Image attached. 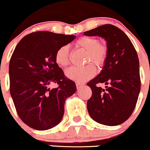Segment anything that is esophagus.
I'll return each instance as SVG.
<instances>
[{
    "label": "esophagus",
    "mask_w": 150,
    "mask_h": 150,
    "mask_svg": "<svg viewBox=\"0 0 150 150\" xmlns=\"http://www.w3.org/2000/svg\"><path fill=\"white\" fill-rule=\"evenodd\" d=\"M84 86V84H83V83H76V87H77V89L79 90L82 87H83Z\"/></svg>",
    "instance_id": "obj_1"
}]
</instances>
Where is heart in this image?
I'll use <instances>...</instances> for the list:
<instances>
[{
  "label": "heart",
  "mask_w": 150,
  "mask_h": 150,
  "mask_svg": "<svg viewBox=\"0 0 150 150\" xmlns=\"http://www.w3.org/2000/svg\"><path fill=\"white\" fill-rule=\"evenodd\" d=\"M75 45L86 52L85 62H93L97 67L105 64L108 57V47L103 42H98L96 38L82 37L75 42ZM54 61L59 67H66L70 61V51L68 45H63L57 50L54 54ZM96 69L93 64H89L84 67H71L65 71V75L69 79L78 83H83L95 75Z\"/></svg>",
  "instance_id": "1"
}]
</instances>
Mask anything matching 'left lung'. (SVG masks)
I'll use <instances>...</instances> for the list:
<instances>
[{
    "label": "left lung",
    "mask_w": 150,
    "mask_h": 150,
    "mask_svg": "<svg viewBox=\"0 0 150 150\" xmlns=\"http://www.w3.org/2000/svg\"><path fill=\"white\" fill-rule=\"evenodd\" d=\"M106 40L108 53L100 73L88 83L92 90L87 108L91 117L106 126L122 124L130 117L141 88L137 53L127 34L111 24L85 31ZM98 84H105L103 89Z\"/></svg>",
    "instance_id": "1"
}]
</instances>
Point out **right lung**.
<instances>
[{
	"instance_id": "obj_1",
	"label": "right lung",
	"mask_w": 150,
	"mask_h": 150,
	"mask_svg": "<svg viewBox=\"0 0 150 150\" xmlns=\"http://www.w3.org/2000/svg\"><path fill=\"white\" fill-rule=\"evenodd\" d=\"M75 39L74 35L37 31L16 47L9 63L10 93L18 116L36 130H47L62 120L67 98L77 91L54 61L57 50ZM58 87L52 88V84Z\"/></svg>"
}]
</instances>
